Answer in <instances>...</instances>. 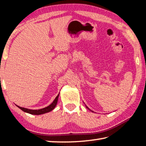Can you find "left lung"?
<instances>
[{
	"label": "left lung",
	"mask_w": 146,
	"mask_h": 146,
	"mask_svg": "<svg viewBox=\"0 0 146 146\" xmlns=\"http://www.w3.org/2000/svg\"><path fill=\"white\" fill-rule=\"evenodd\" d=\"M85 106H86V108H88V110H90V108H88V107H87V106H86V105H85ZM91 111H92V110H91Z\"/></svg>",
	"instance_id": "8db88e82"
}]
</instances>
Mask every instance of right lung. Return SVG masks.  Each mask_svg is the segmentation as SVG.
<instances>
[{"label":"right lung","instance_id":"1","mask_svg":"<svg viewBox=\"0 0 146 146\" xmlns=\"http://www.w3.org/2000/svg\"><path fill=\"white\" fill-rule=\"evenodd\" d=\"M59 95H60V94H59L57 95V97L55 98L54 101L52 102V103L51 104H50V105H49V106L46 107L45 108H41V109L31 110V109H29V108H26L19 107V106H18V105H16V106L18 108H19L21 110H22L23 111H24V112L28 113H30V114H32V115H41V114H44V113H48V112H49V111H51V110H52L54 109L56 106V104L58 103V100Z\"/></svg>","mask_w":146,"mask_h":146}]
</instances>
